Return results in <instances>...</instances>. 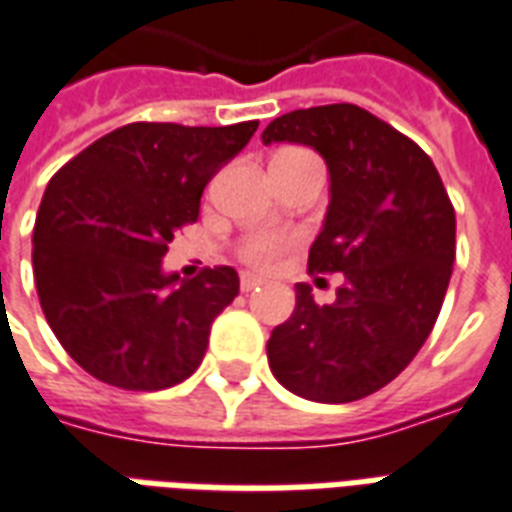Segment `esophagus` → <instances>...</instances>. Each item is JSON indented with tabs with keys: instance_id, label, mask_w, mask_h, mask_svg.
Segmentation results:
<instances>
[{
	"instance_id": "esophagus-1",
	"label": "esophagus",
	"mask_w": 512,
	"mask_h": 512,
	"mask_svg": "<svg viewBox=\"0 0 512 512\" xmlns=\"http://www.w3.org/2000/svg\"><path fill=\"white\" fill-rule=\"evenodd\" d=\"M260 284H263V279L255 276V273H241V292H252V289H257Z\"/></svg>"
}]
</instances>
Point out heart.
<instances>
[{
  "label": "heart",
  "mask_w": 512,
  "mask_h": 512,
  "mask_svg": "<svg viewBox=\"0 0 512 512\" xmlns=\"http://www.w3.org/2000/svg\"><path fill=\"white\" fill-rule=\"evenodd\" d=\"M292 244V236L281 231H257L249 233L247 239L241 241L239 255L244 263L255 265V268H268L279 260Z\"/></svg>",
  "instance_id": "obj_1"
}]
</instances>
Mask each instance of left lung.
Instances as JSON below:
<instances>
[{"mask_svg":"<svg viewBox=\"0 0 512 512\" xmlns=\"http://www.w3.org/2000/svg\"><path fill=\"white\" fill-rule=\"evenodd\" d=\"M324 156L329 207L311 273H345L332 305L297 284L295 311L271 332L268 364L295 396L348 404L404 372L428 340L454 265V207L414 140L353 103L273 119L263 143Z\"/></svg>","mask_w":512,"mask_h":512,"instance_id":"left-lung-1","label":"left lung"}]
</instances>
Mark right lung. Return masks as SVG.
Wrapping results in <instances>:
<instances>
[{
    "label": "right lung",
    "instance_id": "obj_1",
    "mask_svg": "<svg viewBox=\"0 0 512 512\" xmlns=\"http://www.w3.org/2000/svg\"><path fill=\"white\" fill-rule=\"evenodd\" d=\"M257 124H124L55 172L36 212V292L60 345L95 380L162 390L199 369L239 273L217 265L180 279L162 257Z\"/></svg>",
    "mask_w": 512,
    "mask_h": 512
}]
</instances>
